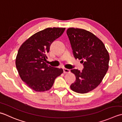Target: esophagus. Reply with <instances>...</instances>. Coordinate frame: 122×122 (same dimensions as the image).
<instances>
[{
    "mask_svg": "<svg viewBox=\"0 0 122 122\" xmlns=\"http://www.w3.org/2000/svg\"><path fill=\"white\" fill-rule=\"evenodd\" d=\"M70 72V70L69 69H66V68H63V72L64 73H69Z\"/></svg>",
    "mask_w": 122,
    "mask_h": 122,
    "instance_id": "34e87169",
    "label": "esophagus"
}]
</instances>
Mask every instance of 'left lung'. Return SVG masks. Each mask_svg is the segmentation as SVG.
I'll list each match as a JSON object with an SVG mask.
<instances>
[{"mask_svg": "<svg viewBox=\"0 0 122 122\" xmlns=\"http://www.w3.org/2000/svg\"><path fill=\"white\" fill-rule=\"evenodd\" d=\"M66 34L74 57L83 62L81 71L71 70L76 81L70 88L76 92L85 94L96 88L103 79L108 69V52L102 41L89 31L69 28Z\"/></svg>", "mask_w": 122, "mask_h": 122, "instance_id": "1", "label": "left lung"}]
</instances>
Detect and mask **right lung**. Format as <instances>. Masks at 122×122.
I'll return each mask as SVG.
<instances>
[{
	"mask_svg": "<svg viewBox=\"0 0 122 122\" xmlns=\"http://www.w3.org/2000/svg\"><path fill=\"white\" fill-rule=\"evenodd\" d=\"M65 28H47L35 33L23 43L16 59L20 78L31 89L42 92L49 90L63 69L48 66L45 62L50 47L60 37Z\"/></svg>",
	"mask_w": 122,
	"mask_h": 122,
	"instance_id": "right-lung-1",
	"label": "right lung"
}]
</instances>
